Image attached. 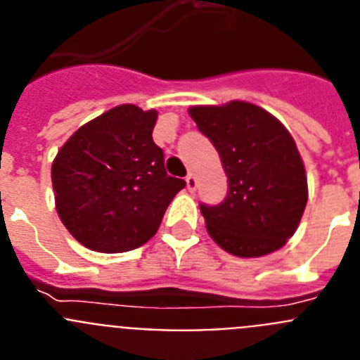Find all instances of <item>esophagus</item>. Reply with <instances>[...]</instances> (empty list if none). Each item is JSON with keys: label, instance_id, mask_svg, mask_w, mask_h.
I'll list each match as a JSON object with an SVG mask.
<instances>
[{"label": "esophagus", "instance_id": "1", "mask_svg": "<svg viewBox=\"0 0 360 360\" xmlns=\"http://www.w3.org/2000/svg\"><path fill=\"white\" fill-rule=\"evenodd\" d=\"M186 184H187V189L189 191H195L196 189V176L193 173H189L186 176Z\"/></svg>", "mask_w": 360, "mask_h": 360}]
</instances>
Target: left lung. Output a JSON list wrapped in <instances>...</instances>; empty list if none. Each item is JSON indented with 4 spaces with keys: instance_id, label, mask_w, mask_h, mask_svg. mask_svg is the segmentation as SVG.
<instances>
[{
    "instance_id": "obj_1",
    "label": "left lung",
    "mask_w": 360,
    "mask_h": 360,
    "mask_svg": "<svg viewBox=\"0 0 360 360\" xmlns=\"http://www.w3.org/2000/svg\"><path fill=\"white\" fill-rule=\"evenodd\" d=\"M227 174L219 205H200L212 240L238 257H259L294 236L308 200L304 164L288 129L256 104L193 106Z\"/></svg>"
}]
</instances>
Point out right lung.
I'll list each match as a JSON object with an SVG mask.
<instances>
[{"label":"right lung","mask_w":360,"mask_h":360,"mask_svg":"<svg viewBox=\"0 0 360 360\" xmlns=\"http://www.w3.org/2000/svg\"><path fill=\"white\" fill-rule=\"evenodd\" d=\"M158 113L120 104L86 122L52 164L57 214L79 243L126 252L151 240L182 178L169 176L153 142Z\"/></svg>","instance_id":"1"}]
</instances>
